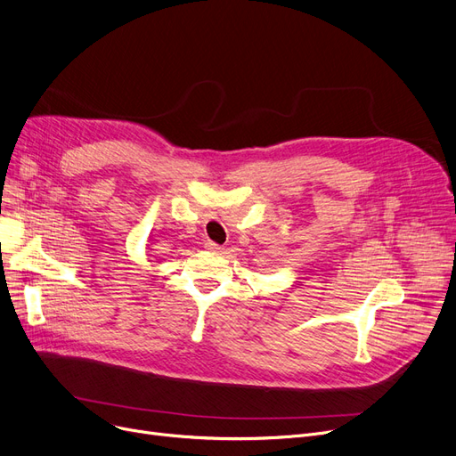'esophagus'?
<instances>
[{"label": "esophagus", "mask_w": 456, "mask_h": 456, "mask_svg": "<svg viewBox=\"0 0 456 456\" xmlns=\"http://www.w3.org/2000/svg\"><path fill=\"white\" fill-rule=\"evenodd\" d=\"M205 248H207L208 251H214V253H220V251L224 249V248H222L220 244H216V242H210V240H208V242L205 244Z\"/></svg>", "instance_id": "esophagus-1"}]
</instances>
